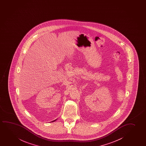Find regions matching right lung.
I'll return each instance as SVG.
<instances>
[{"label": "right lung", "mask_w": 146, "mask_h": 146, "mask_svg": "<svg viewBox=\"0 0 146 146\" xmlns=\"http://www.w3.org/2000/svg\"><path fill=\"white\" fill-rule=\"evenodd\" d=\"M56 120H54V121H52V122H54V121H56Z\"/></svg>", "instance_id": "right-lung-1"}]
</instances>
